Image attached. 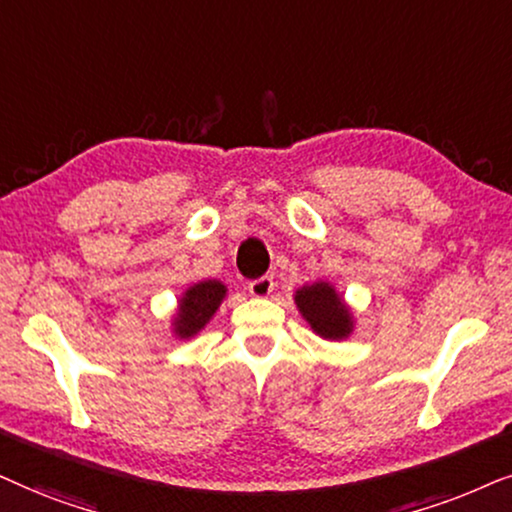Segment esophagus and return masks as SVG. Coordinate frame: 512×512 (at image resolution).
<instances>
[{
	"label": "esophagus",
	"mask_w": 512,
	"mask_h": 512,
	"mask_svg": "<svg viewBox=\"0 0 512 512\" xmlns=\"http://www.w3.org/2000/svg\"><path fill=\"white\" fill-rule=\"evenodd\" d=\"M248 290L252 297H269L271 290H274V278L271 276H260L255 281L248 283Z\"/></svg>",
	"instance_id": "obj_1"
}]
</instances>
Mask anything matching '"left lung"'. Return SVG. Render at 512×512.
Returning <instances> with one entry per match:
<instances>
[{
  "instance_id": "obj_1",
  "label": "left lung",
  "mask_w": 512,
  "mask_h": 512,
  "mask_svg": "<svg viewBox=\"0 0 512 512\" xmlns=\"http://www.w3.org/2000/svg\"><path fill=\"white\" fill-rule=\"evenodd\" d=\"M295 302L313 332L325 339H342L351 332L349 309L327 283H313L297 290Z\"/></svg>"
}]
</instances>
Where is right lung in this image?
Listing matches in <instances>:
<instances>
[{"label": "right lung", "instance_id": "add662e5", "mask_svg": "<svg viewBox=\"0 0 512 512\" xmlns=\"http://www.w3.org/2000/svg\"><path fill=\"white\" fill-rule=\"evenodd\" d=\"M224 285L220 281H201L192 285L180 299V311H177L175 332L180 337H192L208 323L217 306L224 297Z\"/></svg>", "mask_w": 512, "mask_h": 512}]
</instances>
